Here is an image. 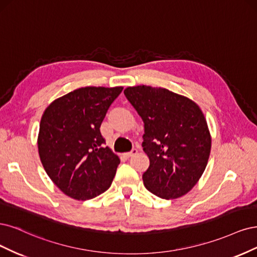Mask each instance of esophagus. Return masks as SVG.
Here are the masks:
<instances>
[{"label":"esophagus","instance_id":"obj_1","mask_svg":"<svg viewBox=\"0 0 257 257\" xmlns=\"http://www.w3.org/2000/svg\"><path fill=\"white\" fill-rule=\"evenodd\" d=\"M137 154H138V150H137V148H132V150H131L130 152L126 153V156L129 158V157H132V156H135V155H137Z\"/></svg>","mask_w":257,"mask_h":257}]
</instances>
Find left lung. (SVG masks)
I'll use <instances>...</instances> for the list:
<instances>
[{"label":"left lung","instance_id":"8db88e82","mask_svg":"<svg viewBox=\"0 0 257 257\" xmlns=\"http://www.w3.org/2000/svg\"><path fill=\"white\" fill-rule=\"evenodd\" d=\"M123 94L144 122L142 146L150 158L143 174L146 189L167 200L185 195L201 178L210 154L203 112L167 88L138 85Z\"/></svg>","mask_w":257,"mask_h":257}]
</instances>
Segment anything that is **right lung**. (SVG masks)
<instances>
[{"instance_id": "obj_1", "label": "right lung", "mask_w": 257, "mask_h": 257, "mask_svg": "<svg viewBox=\"0 0 257 257\" xmlns=\"http://www.w3.org/2000/svg\"><path fill=\"white\" fill-rule=\"evenodd\" d=\"M122 87L87 86L56 99L40 120L38 152L48 176L66 195L90 200L111 186L120 160L101 136Z\"/></svg>"}]
</instances>
